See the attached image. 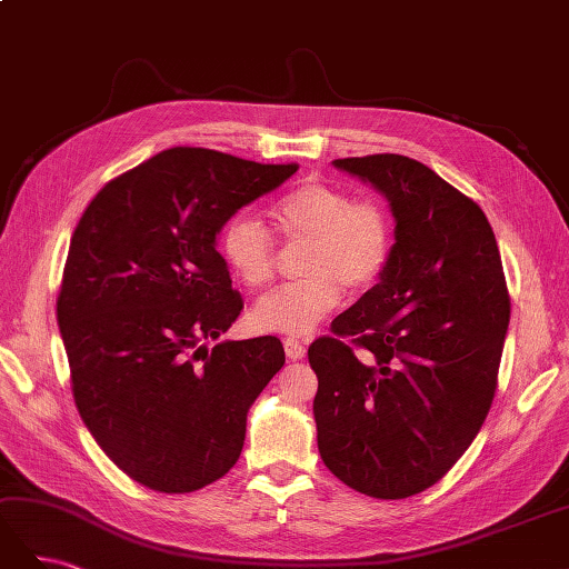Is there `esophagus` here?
Listing matches in <instances>:
<instances>
[{"instance_id":"esophagus-1","label":"esophagus","mask_w":569,"mask_h":569,"mask_svg":"<svg viewBox=\"0 0 569 569\" xmlns=\"http://www.w3.org/2000/svg\"><path fill=\"white\" fill-rule=\"evenodd\" d=\"M284 353H287V358H291V360H301V358L306 356L303 341H299V339H295V337H287V339H284Z\"/></svg>"}]
</instances>
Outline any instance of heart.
<instances>
[{
	"instance_id": "b5f03b06",
	"label": "heart",
	"mask_w": 569,
	"mask_h": 569,
	"mask_svg": "<svg viewBox=\"0 0 569 569\" xmlns=\"http://www.w3.org/2000/svg\"><path fill=\"white\" fill-rule=\"evenodd\" d=\"M287 242H306L303 278L278 287L253 306L263 332L306 335L341 301L343 287L363 291L380 278L391 251V222L380 203L353 199L347 189L308 182L272 209ZM220 256L249 289L266 287L278 270V251L261 222L239 216L220 234Z\"/></svg>"
}]
</instances>
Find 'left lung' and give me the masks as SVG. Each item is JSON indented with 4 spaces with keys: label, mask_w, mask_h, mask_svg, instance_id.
I'll return each instance as SVG.
<instances>
[{
    "label": "left lung",
    "mask_w": 569,
    "mask_h": 569,
    "mask_svg": "<svg viewBox=\"0 0 569 569\" xmlns=\"http://www.w3.org/2000/svg\"><path fill=\"white\" fill-rule=\"evenodd\" d=\"M332 163L387 197L396 242L380 282L332 320L335 337L308 347L318 449L347 487L408 498L437 485L487 420L510 322L501 253L485 211L425 163Z\"/></svg>",
    "instance_id": "obj_1"
}]
</instances>
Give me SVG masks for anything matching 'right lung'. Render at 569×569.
<instances>
[{"label":"right lung","instance_id":"1","mask_svg":"<svg viewBox=\"0 0 569 569\" xmlns=\"http://www.w3.org/2000/svg\"><path fill=\"white\" fill-rule=\"evenodd\" d=\"M297 170L166 149L104 184L71 237L57 320L73 399L101 451L153 491L230 472L251 403L284 366L278 337L206 341L244 308L218 232Z\"/></svg>","mask_w":569,"mask_h":569}]
</instances>
